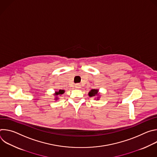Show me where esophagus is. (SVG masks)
I'll use <instances>...</instances> for the list:
<instances>
[{
  "label": "esophagus",
  "mask_w": 157,
  "mask_h": 157,
  "mask_svg": "<svg viewBox=\"0 0 157 157\" xmlns=\"http://www.w3.org/2000/svg\"><path fill=\"white\" fill-rule=\"evenodd\" d=\"M80 87H81V85H80L79 84H77L75 85V88L79 89V88H80Z\"/></svg>",
  "instance_id": "34e87169"
}]
</instances>
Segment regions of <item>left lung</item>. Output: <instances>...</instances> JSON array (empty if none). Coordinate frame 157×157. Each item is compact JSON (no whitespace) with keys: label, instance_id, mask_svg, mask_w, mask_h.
<instances>
[{"label":"left lung","instance_id":"1","mask_svg":"<svg viewBox=\"0 0 157 157\" xmlns=\"http://www.w3.org/2000/svg\"><path fill=\"white\" fill-rule=\"evenodd\" d=\"M88 95L89 97H96V98H95V99H96V100H99L100 99V94L99 93V89H91V90L88 93Z\"/></svg>","mask_w":157,"mask_h":157}]
</instances>
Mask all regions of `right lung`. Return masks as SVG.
I'll use <instances>...</instances> for the list:
<instances>
[{"label":"right lung","instance_id":"obj_1","mask_svg":"<svg viewBox=\"0 0 157 157\" xmlns=\"http://www.w3.org/2000/svg\"><path fill=\"white\" fill-rule=\"evenodd\" d=\"M65 92L64 90H63V89H59V91H55V93L53 94V95L55 96V101H57L58 99H59V96H61L62 94H64V93Z\"/></svg>","mask_w":157,"mask_h":157}]
</instances>
